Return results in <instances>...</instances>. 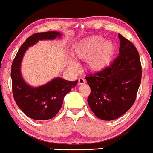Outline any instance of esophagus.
Returning <instances> with one entry per match:
<instances>
[{"instance_id":"obj_1","label":"esophagus","mask_w":153,"mask_h":153,"mask_svg":"<svg viewBox=\"0 0 153 153\" xmlns=\"http://www.w3.org/2000/svg\"><path fill=\"white\" fill-rule=\"evenodd\" d=\"M85 80H84L82 78H78V84L79 85H82V84H85Z\"/></svg>"}]
</instances>
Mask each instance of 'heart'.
Wrapping results in <instances>:
<instances>
[{"instance_id": "b5f03b06", "label": "heart", "mask_w": 153, "mask_h": 153, "mask_svg": "<svg viewBox=\"0 0 153 153\" xmlns=\"http://www.w3.org/2000/svg\"><path fill=\"white\" fill-rule=\"evenodd\" d=\"M115 52V45L111 40H105L100 35L88 36L80 40L74 49V56L82 61L88 60L91 71L101 72L110 65ZM72 69L77 70L78 65L73 59L69 60Z\"/></svg>"}]
</instances>
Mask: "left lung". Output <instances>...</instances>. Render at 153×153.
Segmentation results:
<instances>
[{
    "label": "left lung",
    "mask_w": 153,
    "mask_h": 153,
    "mask_svg": "<svg viewBox=\"0 0 153 153\" xmlns=\"http://www.w3.org/2000/svg\"><path fill=\"white\" fill-rule=\"evenodd\" d=\"M119 56L104 71L85 77L91 88L88 103L98 118L114 120L134 104L141 82L140 55L130 41L118 34Z\"/></svg>",
    "instance_id": "left-lung-1"
}]
</instances>
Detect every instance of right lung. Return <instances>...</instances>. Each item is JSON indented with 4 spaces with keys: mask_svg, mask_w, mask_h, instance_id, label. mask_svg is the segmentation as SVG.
<instances>
[{
    "mask_svg": "<svg viewBox=\"0 0 153 153\" xmlns=\"http://www.w3.org/2000/svg\"><path fill=\"white\" fill-rule=\"evenodd\" d=\"M62 36L58 31L36 33L29 36L21 46L11 66L10 76L14 100L27 117L35 120L52 119L59 112L65 95L78 84L55 78L45 85L32 87L25 82L21 73V65L26 50L39 40H52Z\"/></svg>",
    "mask_w": 153,
    "mask_h": 153,
    "instance_id": "right-lung-1",
    "label": "right lung"
}]
</instances>
